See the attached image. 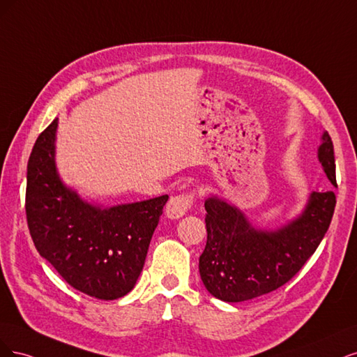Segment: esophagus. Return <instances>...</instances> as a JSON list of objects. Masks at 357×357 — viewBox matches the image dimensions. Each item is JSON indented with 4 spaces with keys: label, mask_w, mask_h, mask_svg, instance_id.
I'll use <instances>...</instances> for the list:
<instances>
[{
    "label": "esophagus",
    "mask_w": 357,
    "mask_h": 357,
    "mask_svg": "<svg viewBox=\"0 0 357 357\" xmlns=\"http://www.w3.org/2000/svg\"><path fill=\"white\" fill-rule=\"evenodd\" d=\"M194 203V192L188 194H178L170 197L166 204V215L170 220H178V218L185 215Z\"/></svg>",
    "instance_id": "34e87169"
}]
</instances>
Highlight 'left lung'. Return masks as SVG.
Wrapping results in <instances>:
<instances>
[{
  "label": "left lung",
  "instance_id": "1",
  "mask_svg": "<svg viewBox=\"0 0 357 357\" xmlns=\"http://www.w3.org/2000/svg\"><path fill=\"white\" fill-rule=\"evenodd\" d=\"M319 162L337 185L333 144L326 132L319 146ZM335 203L333 191H314L295 221L267 231L252 227L236 206L213 195L206 199L208 241L199 261L206 289L218 300L241 303L287 283L325 237Z\"/></svg>",
  "mask_w": 357,
  "mask_h": 357
}]
</instances>
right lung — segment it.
<instances>
[{"instance_id": "1", "label": "right lung", "mask_w": 357, "mask_h": 357, "mask_svg": "<svg viewBox=\"0 0 357 357\" xmlns=\"http://www.w3.org/2000/svg\"><path fill=\"white\" fill-rule=\"evenodd\" d=\"M57 119L37 137L28 162L25 211L31 237L68 284L99 300L129 294L169 195L102 209L66 188L54 165Z\"/></svg>"}]
</instances>
